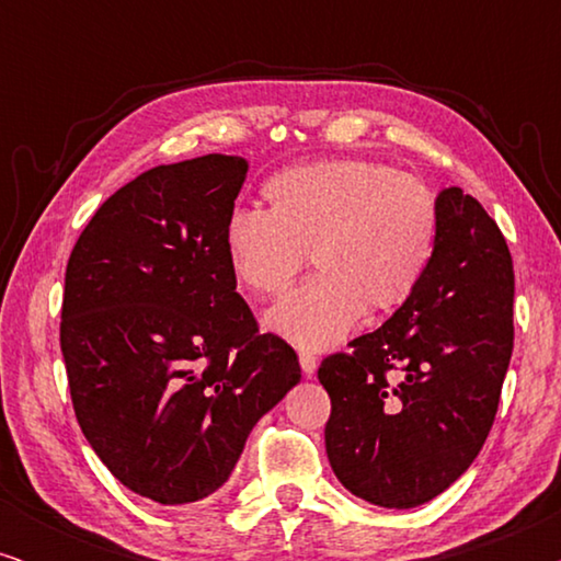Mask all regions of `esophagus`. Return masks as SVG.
I'll return each instance as SVG.
<instances>
[{"mask_svg": "<svg viewBox=\"0 0 561 561\" xmlns=\"http://www.w3.org/2000/svg\"><path fill=\"white\" fill-rule=\"evenodd\" d=\"M298 363H301V370L306 378H311V375L317 373L319 359H317V355H311V352H298Z\"/></svg>", "mask_w": 561, "mask_h": 561, "instance_id": "34e87169", "label": "esophagus"}]
</instances>
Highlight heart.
Masks as SVG:
<instances>
[{
  "label": "heart",
  "mask_w": 561,
  "mask_h": 561,
  "mask_svg": "<svg viewBox=\"0 0 561 561\" xmlns=\"http://www.w3.org/2000/svg\"><path fill=\"white\" fill-rule=\"evenodd\" d=\"M267 209L234 211L225 260L255 301L280 296L309 255L317 273L267 311L265 327L301 350H327L419 288L439 240V204L424 181L373 160H319L275 173Z\"/></svg>",
  "instance_id": "b5f03b06"
}]
</instances>
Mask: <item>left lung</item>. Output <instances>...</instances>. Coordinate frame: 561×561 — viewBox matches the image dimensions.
Returning <instances> with one entry per match:
<instances>
[{
  "label": "left lung",
  "instance_id": "8db88e82",
  "mask_svg": "<svg viewBox=\"0 0 561 561\" xmlns=\"http://www.w3.org/2000/svg\"><path fill=\"white\" fill-rule=\"evenodd\" d=\"M439 240L419 288L380 329L329 355L327 457L380 508H416L478 457L513 352V260L478 198L436 196Z\"/></svg>",
  "mask_w": 561,
  "mask_h": 561
}]
</instances>
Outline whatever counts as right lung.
Listing matches in <instances>:
<instances>
[{"mask_svg": "<svg viewBox=\"0 0 561 561\" xmlns=\"http://www.w3.org/2000/svg\"><path fill=\"white\" fill-rule=\"evenodd\" d=\"M244 179L248 160L219 152L150 168L99 206L66 265L76 419L122 485L163 505L225 485L252 426L301 380L225 260Z\"/></svg>", "mask_w": 561, "mask_h": 561, "instance_id": "1", "label": "right lung"}]
</instances>
